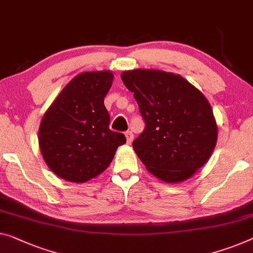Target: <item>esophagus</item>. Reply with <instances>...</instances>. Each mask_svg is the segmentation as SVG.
<instances>
[{
  "label": "esophagus",
  "mask_w": 253,
  "mask_h": 253,
  "mask_svg": "<svg viewBox=\"0 0 253 253\" xmlns=\"http://www.w3.org/2000/svg\"><path fill=\"white\" fill-rule=\"evenodd\" d=\"M125 136H126V139H127V143H131V141H133V138H134V135H133V133H131L130 130H127L126 131Z\"/></svg>",
  "instance_id": "obj_1"
}]
</instances>
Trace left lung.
Here are the masks:
<instances>
[{
	"instance_id": "obj_1",
	"label": "left lung",
	"mask_w": 253,
	"mask_h": 253,
	"mask_svg": "<svg viewBox=\"0 0 253 253\" xmlns=\"http://www.w3.org/2000/svg\"><path fill=\"white\" fill-rule=\"evenodd\" d=\"M134 93L145 128L133 148L148 170L167 183L185 180L201 168L217 142L208 100L179 75L136 69L122 74Z\"/></svg>"
}]
</instances>
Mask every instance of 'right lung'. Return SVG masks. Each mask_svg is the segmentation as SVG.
Returning a JSON list of instances; mask_svg holds the SVG:
<instances>
[{"instance_id":"obj_1","label":"right lung","mask_w":253,"mask_h":253,"mask_svg":"<svg viewBox=\"0 0 253 253\" xmlns=\"http://www.w3.org/2000/svg\"><path fill=\"white\" fill-rule=\"evenodd\" d=\"M114 76L110 71L83 73L61 90L47 109L39 131L45 163L56 176L84 183L108 168L116 150L126 143L123 133L109 128L104 97Z\"/></svg>"}]
</instances>
